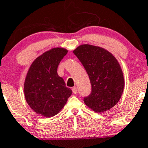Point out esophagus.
I'll return each instance as SVG.
<instances>
[{
    "instance_id": "esophagus-1",
    "label": "esophagus",
    "mask_w": 148,
    "mask_h": 148,
    "mask_svg": "<svg viewBox=\"0 0 148 148\" xmlns=\"http://www.w3.org/2000/svg\"><path fill=\"white\" fill-rule=\"evenodd\" d=\"M72 91H73V94H76V93H77V87H73Z\"/></svg>"
}]
</instances>
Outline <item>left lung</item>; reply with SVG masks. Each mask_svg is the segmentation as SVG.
I'll use <instances>...</instances> for the list:
<instances>
[{"label": "left lung", "instance_id": "1", "mask_svg": "<svg viewBox=\"0 0 148 148\" xmlns=\"http://www.w3.org/2000/svg\"><path fill=\"white\" fill-rule=\"evenodd\" d=\"M73 53L92 84V92L84 99V103L96 112L110 110L118 103L124 91V75L118 61L107 49L89 44L78 46Z\"/></svg>", "mask_w": 148, "mask_h": 148}]
</instances>
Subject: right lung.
Segmentation results:
<instances>
[{
    "label": "right lung",
    "mask_w": 148,
    "mask_h": 148,
    "mask_svg": "<svg viewBox=\"0 0 148 148\" xmlns=\"http://www.w3.org/2000/svg\"><path fill=\"white\" fill-rule=\"evenodd\" d=\"M68 53L63 47H54L33 61L25 78L24 92L26 103L36 113L52 117L59 113L72 90L57 73L61 59Z\"/></svg>",
    "instance_id": "1"
}]
</instances>
